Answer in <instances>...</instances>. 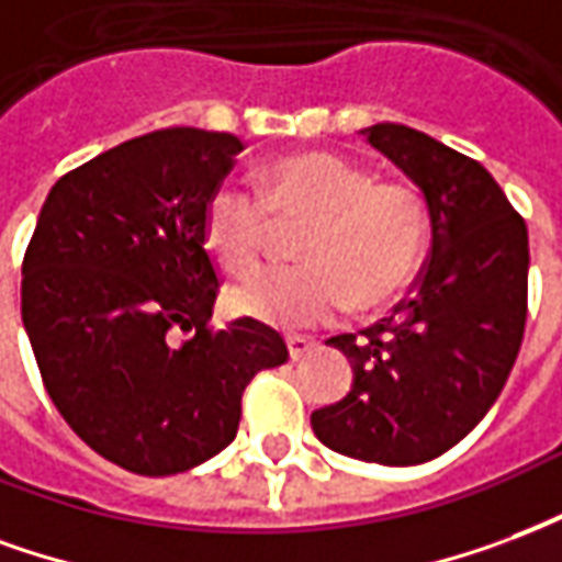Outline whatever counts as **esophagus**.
<instances>
[{"mask_svg": "<svg viewBox=\"0 0 562 562\" xmlns=\"http://www.w3.org/2000/svg\"><path fill=\"white\" fill-rule=\"evenodd\" d=\"M314 347H317V341H314V338H305V335H290V338H286V350H290V359H293V362L305 359Z\"/></svg>", "mask_w": 562, "mask_h": 562, "instance_id": "esophagus-1", "label": "esophagus"}]
</instances>
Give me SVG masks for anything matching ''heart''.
Returning a JSON list of instances; mask_svg holds the SVG:
<instances>
[{"label": "heart", "mask_w": 562, "mask_h": 562, "mask_svg": "<svg viewBox=\"0 0 562 562\" xmlns=\"http://www.w3.org/2000/svg\"><path fill=\"white\" fill-rule=\"evenodd\" d=\"M281 224L308 221L299 266H272L231 293L241 317L278 329H308L347 311H376L404 293L428 239V206L413 182L376 179L335 151H299L260 173V194L224 182L203 206L212 260L245 276L257 269Z\"/></svg>", "instance_id": "1"}]
</instances>
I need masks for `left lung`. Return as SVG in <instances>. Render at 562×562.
<instances>
[{
	"label": "left lung",
	"instance_id": "left-lung-1",
	"mask_svg": "<svg viewBox=\"0 0 562 562\" xmlns=\"http://www.w3.org/2000/svg\"><path fill=\"white\" fill-rule=\"evenodd\" d=\"M362 134L425 194L431 254L392 317L326 341L350 359L353 386L311 428L347 458L425 464L476 428L518 359L527 224L473 158L395 122Z\"/></svg>",
	"mask_w": 562,
	"mask_h": 562
}]
</instances>
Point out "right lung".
<instances>
[{"mask_svg": "<svg viewBox=\"0 0 562 562\" xmlns=\"http://www.w3.org/2000/svg\"><path fill=\"white\" fill-rule=\"evenodd\" d=\"M241 149L200 128L119 143L50 188L23 257V326L47 395L86 446L140 476L231 446L245 386L290 356L251 317L209 326L218 272L203 206Z\"/></svg>", "mask_w": 562, "mask_h": 562, "instance_id": "right-lung-1", "label": "right lung"}]
</instances>
